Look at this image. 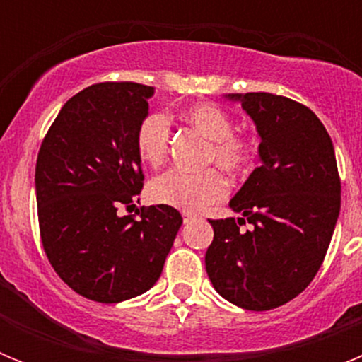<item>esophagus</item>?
<instances>
[{
    "label": "esophagus",
    "mask_w": 362,
    "mask_h": 362,
    "mask_svg": "<svg viewBox=\"0 0 362 362\" xmlns=\"http://www.w3.org/2000/svg\"><path fill=\"white\" fill-rule=\"evenodd\" d=\"M192 217H194V216H192V214H188V212H183V219H185V223H188V221H190Z\"/></svg>",
    "instance_id": "esophagus-1"
}]
</instances>
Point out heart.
Here are the masks:
<instances>
[{
	"mask_svg": "<svg viewBox=\"0 0 362 362\" xmlns=\"http://www.w3.org/2000/svg\"><path fill=\"white\" fill-rule=\"evenodd\" d=\"M185 119L210 139L209 161H216L230 174L246 170L254 161V143L248 137L233 134L232 117L212 103H199L185 112ZM170 141V119L161 112H152L139 123L136 132V150L143 163L159 166L165 161ZM226 181L217 170L190 174L168 170L153 177L148 196L153 203L174 206L185 212H199L226 196Z\"/></svg>",
	"mask_w": 362,
	"mask_h": 362,
	"instance_id": "b5f03b06",
	"label": "heart"
}]
</instances>
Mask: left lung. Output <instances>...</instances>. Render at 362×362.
I'll return each instance as SVG.
<instances>
[{
    "instance_id": "left-lung-1",
    "label": "left lung",
    "mask_w": 362,
    "mask_h": 362,
    "mask_svg": "<svg viewBox=\"0 0 362 362\" xmlns=\"http://www.w3.org/2000/svg\"><path fill=\"white\" fill-rule=\"evenodd\" d=\"M255 123L261 165L232 197L239 217L212 219L206 274L245 310L277 308L312 283L341 210V179L325 124L305 105L268 92L228 94ZM250 222L248 230L240 225Z\"/></svg>"
}]
</instances>
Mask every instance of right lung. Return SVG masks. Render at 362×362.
Returning <instances> with one entry per match:
<instances>
[{
    "instance_id": "obj_1",
    "label": "right lung",
    "mask_w": 362,
    "mask_h": 362,
    "mask_svg": "<svg viewBox=\"0 0 362 362\" xmlns=\"http://www.w3.org/2000/svg\"><path fill=\"white\" fill-rule=\"evenodd\" d=\"M153 86L98 83L70 98L41 143L36 199L45 254L74 292L121 303L159 279L183 217L158 204L137 212L143 188L137 127ZM139 201V199H137Z\"/></svg>"
}]
</instances>
